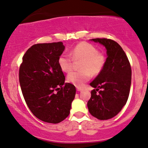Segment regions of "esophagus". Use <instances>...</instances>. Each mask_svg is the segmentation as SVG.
Here are the masks:
<instances>
[{"mask_svg": "<svg viewBox=\"0 0 148 148\" xmlns=\"http://www.w3.org/2000/svg\"><path fill=\"white\" fill-rule=\"evenodd\" d=\"M76 90H77L78 91H80L82 90V88L80 87H76Z\"/></svg>", "mask_w": 148, "mask_h": 148, "instance_id": "1", "label": "esophagus"}]
</instances>
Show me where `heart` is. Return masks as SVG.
<instances>
[{
  "instance_id": "1",
  "label": "heart",
  "mask_w": 148,
  "mask_h": 148,
  "mask_svg": "<svg viewBox=\"0 0 148 148\" xmlns=\"http://www.w3.org/2000/svg\"><path fill=\"white\" fill-rule=\"evenodd\" d=\"M68 55H61L58 63L63 72L69 73L74 69V61H82L80 64L79 72L70 73L68 76L69 83L76 87H81L93 76L98 75L103 70L106 63V57L98 52L92 44L87 42L79 43L73 48Z\"/></svg>"
}]
</instances>
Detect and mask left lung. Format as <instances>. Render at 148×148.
<instances>
[{
	"mask_svg": "<svg viewBox=\"0 0 148 148\" xmlns=\"http://www.w3.org/2000/svg\"><path fill=\"white\" fill-rule=\"evenodd\" d=\"M91 40L105 46L107 58L103 70L90 83L96 89L91 91L87 106L91 115L105 120L117 115L128 100L131 67L124 50L115 41L106 38Z\"/></svg>",
	"mask_w": 148,
	"mask_h": 148,
	"instance_id": "left-lung-1",
	"label": "left lung"
}]
</instances>
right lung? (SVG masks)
Wrapping results in <instances>:
<instances>
[{
    "mask_svg": "<svg viewBox=\"0 0 148 148\" xmlns=\"http://www.w3.org/2000/svg\"><path fill=\"white\" fill-rule=\"evenodd\" d=\"M65 46L61 42L33 45L22 57L19 81L24 100L37 118L57 124L70 114L76 88L65 83L58 60Z\"/></svg>",
    "mask_w": 148,
    "mask_h": 148,
    "instance_id": "right-lung-1",
    "label": "right lung"
}]
</instances>
